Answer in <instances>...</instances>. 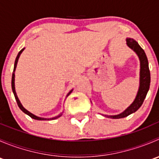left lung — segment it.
Wrapping results in <instances>:
<instances>
[{"mask_svg":"<svg viewBox=\"0 0 159 159\" xmlns=\"http://www.w3.org/2000/svg\"><path fill=\"white\" fill-rule=\"evenodd\" d=\"M126 44L132 50L137 56L139 57V61H140V72H139V87L138 90L137 94L135 96V98L133 101L132 103L126 108L121 113L115 115H102L103 116L107 117L113 119H118V118H122L125 117L129 116L131 114L134 113L142 106L144 100H145L146 94L148 93L149 87H150V70L148 68V58L146 57L144 50L140 47L139 43L134 41L133 38H126Z\"/></svg>","mask_w":159,"mask_h":159,"instance_id":"1","label":"left lung"}]
</instances>
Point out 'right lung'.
I'll use <instances>...</instances> for the list:
<instances>
[{
  "instance_id": "obj_1",
  "label": "right lung",
  "mask_w": 159,
  "mask_h": 159,
  "mask_svg": "<svg viewBox=\"0 0 159 159\" xmlns=\"http://www.w3.org/2000/svg\"><path fill=\"white\" fill-rule=\"evenodd\" d=\"M25 48H24L23 49L20 50V51H19V53L17 54V57H16L15 59V62H14V70H13V74H12V79H11V88H12V91L13 93H14V97H15V99H16V102H17V105H18V107L20 108V109L22 111L24 112V113H25L26 115H28V116H30V118H34V119L35 120H39V121H46V120H54V119H56V118H58L59 117H61L62 115V113H63V111L61 112V114H59L57 116H55V117H53V118H41V117H39V116H37V115H34V114H32L31 112H30L29 111H28L26 109V108H24V106L22 105V104L20 103V100H19L18 97H17V93H16V91H15V85H14V78H15V70H16V68H17V61H18V59L19 57H20V55L21 54V53L23 52V51L25 50ZM72 91H73V89H71L70 91L68 92V94H67L66 97H68V95L70 94V93L72 92Z\"/></svg>"
}]
</instances>
